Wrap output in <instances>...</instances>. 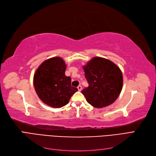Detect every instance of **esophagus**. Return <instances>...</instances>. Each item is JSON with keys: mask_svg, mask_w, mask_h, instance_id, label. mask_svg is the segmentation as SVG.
Instances as JSON below:
<instances>
[{"mask_svg": "<svg viewBox=\"0 0 156 156\" xmlns=\"http://www.w3.org/2000/svg\"><path fill=\"white\" fill-rule=\"evenodd\" d=\"M77 88H78V90H79V91H81V90H82V87H81V85H79V86L77 87Z\"/></svg>", "mask_w": 156, "mask_h": 156, "instance_id": "1", "label": "esophagus"}]
</instances>
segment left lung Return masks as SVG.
<instances>
[{
    "label": "left lung",
    "instance_id": "8db88e82",
    "mask_svg": "<svg viewBox=\"0 0 156 156\" xmlns=\"http://www.w3.org/2000/svg\"><path fill=\"white\" fill-rule=\"evenodd\" d=\"M83 69L89 86L81 92L88 103L96 108L114 103L123 85L120 69L111 60L98 56L92 58Z\"/></svg>",
    "mask_w": 156,
    "mask_h": 156
}]
</instances>
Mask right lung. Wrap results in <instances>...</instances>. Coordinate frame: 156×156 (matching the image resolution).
<instances>
[{"label": "right lung", "mask_w": 156, "mask_h": 156, "mask_svg": "<svg viewBox=\"0 0 156 156\" xmlns=\"http://www.w3.org/2000/svg\"><path fill=\"white\" fill-rule=\"evenodd\" d=\"M66 65L64 60L56 56L45 60L34 75L36 94L46 105L60 108L68 104L71 97L78 89L71 86L72 79L66 76Z\"/></svg>", "instance_id": "right-lung-1"}]
</instances>
